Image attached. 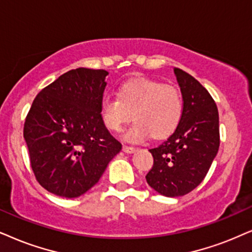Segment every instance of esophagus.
<instances>
[{
  "label": "esophagus",
  "instance_id": "34e87169",
  "mask_svg": "<svg viewBox=\"0 0 252 252\" xmlns=\"http://www.w3.org/2000/svg\"><path fill=\"white\" fill-rule=\"evenodd\" d=\"M123 151L126 152V154H132V152L136 151V148H133V146L123 145Z\"/></svg>",
  "mask_w": 252,
  "mask_h": 252
}]
</instances>
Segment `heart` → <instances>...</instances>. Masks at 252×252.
<instances>
[{
	"mask_svg": "<svg viewBox=\"0 0 252 252\" xmlns=\"http://www.w3.org/2000/svg\"><path fill=\"white\" fill-rule=\"evenodd\" d=\"M184 114V98L173 86L149 78L124 82L117 97L101 100L100 115L110 131L120 132L132 117L136 121L124 133L128 142H143L150 136L164 138L179 126Z\"/></svg>",
	"mask_w": 252,
	"mask_h": 252,
	"instance_id": "heart-1",
	"label": "heart"
}]
</instances>
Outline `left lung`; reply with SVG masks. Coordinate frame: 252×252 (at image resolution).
I'll use <instances>...</instances> for the list:
<instances>
[{
  "instance_id": "obj_1",
  "label": "left lung",
  "mask_w": 252,
  "mask_h": 252,
  "mask_svg": "<svg viewBox=\"0 0 252 252\" xmlns=\"http://www.w3.org/2000/svg\"><path fill=\"white\" fill-rule=\"evenodd\" d=\"M184 98V114L174 132L149 151L154 157L146 181L165 196L192 192L205 179L220 146L219 111L214 98L192 75L174 68Z\"/></svg>"
}]
</instances>
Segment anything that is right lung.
I'll use <instances>...</instances> for the list:
<instances>
[{"label": "right lung", "instance_id": "right-lung-1", "mask_svg": "<svg viewBox=\"0 0 252 252\" xmlns=\"http://www.w3.org/2000/svg\"><path fill=\"white\" fill-rule=\"evenodd\" d=\"M107 74L71 69L41 89L31 104L23 136L34 177L50 193L82 195L122 149L100 115Z\"/></svg>", "mask_w": 252, "mask_h": 252}]
</instances>
